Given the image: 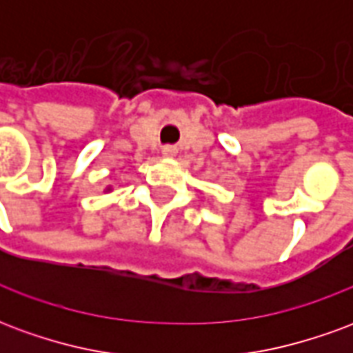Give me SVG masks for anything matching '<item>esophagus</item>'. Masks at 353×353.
I'll return each instance as SVG.
<instances>
[{"mask_svg": "<svg viewBox=\"0 0 353 353\" xmlns=\"http://www.w3.org/2000/svg\"><path fill=\"white\" fill-rule=\"evenodd\" d=\"M162 153L166 154V157H174L176 154V147L174 145H166L164 149H162Z\"/></svg>", "mask_w": 353, "mask_h": 353, "instance_id": "1", "label": "esophagus"}]
</instances>
